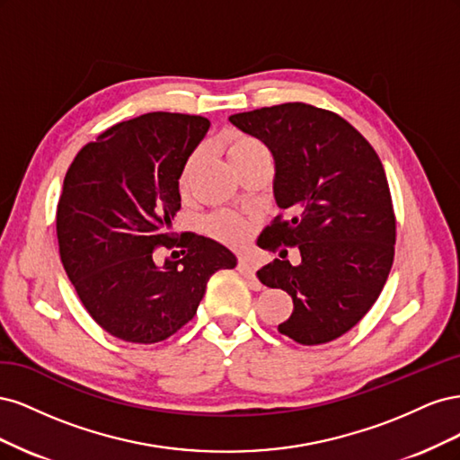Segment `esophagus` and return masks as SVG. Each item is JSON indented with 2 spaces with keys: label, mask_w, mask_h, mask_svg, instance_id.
<instances>
[{
  "label": "esophagus",
  "mask_w": 460,
  "mask_h": 460,
  "mask_svg": "<svg viewBox=\"0 0 460 460\" xmlns=\"http://www.w3.org/2000/svg\"><path fill=\"white\" fill-rule=\"evenodd\" d=\"M238 270L249 278V280H255V272H257V262L252 257H240L238 259Z\"/></svg>",
  "instance_id": "esophagus-1"
}]
</instances>
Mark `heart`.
<instances>
[{
  "label": "heart",
  "instance_id": "b5f03b06",
  "mask_svg": "<svg viewBox=\"0 0 460 460\" xmlns=\"http://www.w3.org/2000/svg\"><path fill=\"white\" fill-rule=\"evenodd\" d=\"M257 149H264L257 137L238 134V132H234V134L228 136L226 153H228V159L232 163L235 159L247 155V153L257 151ZM198 159H199V153H193V155L188 157L184 169H182V174H180V188L190 186L193 171H196ZM207 230L211 232V235H215V238L220 240V242L230 243V245H238L249 235V222L240 215L222 211V213H217L207 220Z\"/></svg>",
  "mask_w": 460,
  "mask_h": 460
}]
</instances>
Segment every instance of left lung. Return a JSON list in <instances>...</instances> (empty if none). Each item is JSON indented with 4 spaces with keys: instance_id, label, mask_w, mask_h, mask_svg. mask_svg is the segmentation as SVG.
Here are the masks:
<instances>
[{
    "instance_id": "1",
    "label": "left lung",
    "mask_w": 460,
    "mask_h": 460,
    "mask_svg": "<svg viewBox=\"0 0 460 460\" xmlns=\"http://www.w3.org/2000/svg\"><path fill=\"white\" fill-rule=\"evenodd\" d=\"M230 122L272 151L274 199L289 213L264 228L261 247L294 245L301 255L294 267L282 252L257 272L294 299L278 332L301 345L343 336L382 294L395 255V213L378 153L340 115L299 102Z\"/></svg>"
}]
</instances>
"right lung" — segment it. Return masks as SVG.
<instances>
[{
    "label": "right lung",
    "mask_w": 460,
    "mask_h": 460,
    "mask_svg": "<svg viewBox=\"0 0 460 460\" xmlns=\"http://www.w3.org/2000/svg\"><path fill=\"white\" fill-rule=\"evenodd\" d=\"M211 122L147 113L78 151L58 203L59 255L90 316L128 343L171 338L198 313L208 278L235 255L193 232L176 234L178 180Z\"/></svg>",
    "instance_id": "obj_1"
}]
</instances>
